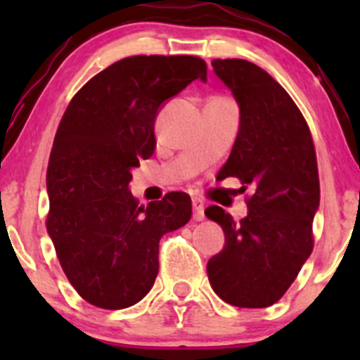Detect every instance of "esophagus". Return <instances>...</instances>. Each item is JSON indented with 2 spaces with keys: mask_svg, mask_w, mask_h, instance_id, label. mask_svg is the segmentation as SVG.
Instances as JSON below:
<instances>
[{
  "mask_svg": "<svg viewBox=\"0 0 360 360\" xmlns=\"http://www.w3.org/2000/svg\"><path fill=\"white\" fill-rule=\"evenodd\" d=\"M193 219L195 221H203V217H205V214H203V210H205V207H203V202L198 200V198H193Z\"/></svg>",
  "mask_w": 360,
  "mask_h": 360,
  "instance_id": "34e87169",
  "label": "esophagus"
}]
</instances>
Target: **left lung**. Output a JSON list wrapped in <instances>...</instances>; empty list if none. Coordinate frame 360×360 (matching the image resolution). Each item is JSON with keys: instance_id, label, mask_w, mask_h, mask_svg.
Masks as SVG:
<instances>
[{"instance_id": "1", "label": "left lung", "mask_w": 360, "mask_h": 360, "mask_svg": "<svg viewBox=\"0 0 360 360\" xmlns=\"http://www.w3.org/2000/svg\"><path fill=\"white\" fill-rule=\"evenodd\" d=\"M212 68L240 110L237 139L217 179L238 177L254 195L240 223L217 205L205 210L224 231V248L209 259L207 275L226 303L264 308L284 296L314 249L321 200L314 141L294 101L264 69L244 59H214Z\"/></svg>"}]
</instances>
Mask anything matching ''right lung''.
<instances>
[{
    "instance_id": "obj_1",
    "label": "right lung",
    "mask_w": 360,
    "mask_h": 360,
    "mask_svg": "<svg viewBox=\"0 0 360 360\" xmlns=\"http://www.w3.org/2000/svg\"><path fill=\"white\" fill-rule=\"evenodd\" d=\"M207 66L191 56H134L111 64L72 97L46 170V231L64 274L90 304L120 310L153 288L160 238L191 217L186 193L146 207L129 183L157 148L155 120Z\"/></svg>"
}]
</instances>
